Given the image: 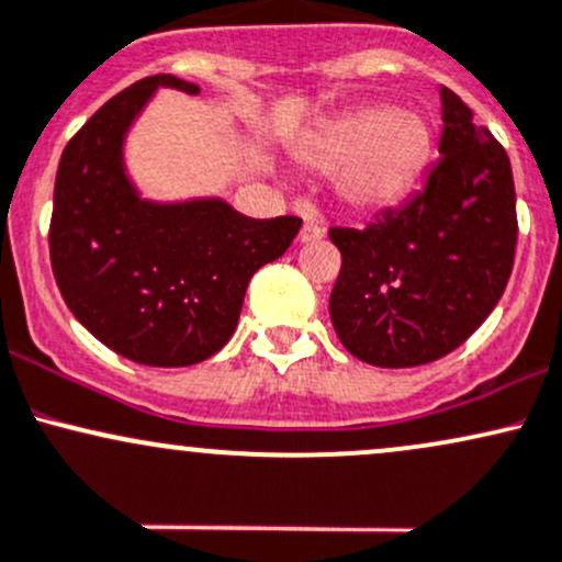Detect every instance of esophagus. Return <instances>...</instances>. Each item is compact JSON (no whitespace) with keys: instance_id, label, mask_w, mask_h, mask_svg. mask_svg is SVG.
<instances>
[{"instance_id":"34e87169","label":"esophagus","mask_w":562,"mask_h":562,"mask_svg":"<svg viewBox=\"0 0 562 562\" xmlns=\"http://www.w3.org/2000/svg\"><path fill=\"white\" fill-rule=\"evenodd\" d=\"M321 238H324V228H321L315 220H305V225H302L300 231V241L311 244V241H321Z\"/></svg>"}]
</instances>
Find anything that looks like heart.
<instances>
[{
	"instance_id": "1",
	"label": "heart",
	"mask_w": 562,
	"mask_h": 562,
	"mask_svg": "<svg viewBox=\"0 0 562 562\" xmlns=\"http://www.w3.org/2000/svg\"><path fill=\"white\" fill-rule=\"evenodd\" d=\"M430 156V130L417 113L384 105L337 119L307 148V159L329 172H342L350 204L387 206L419 178Z\"/></svg>"
}]
</instances>
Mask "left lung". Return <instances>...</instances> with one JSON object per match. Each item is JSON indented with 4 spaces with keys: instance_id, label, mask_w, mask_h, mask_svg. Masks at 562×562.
I'll return each instance as SVG.
<instances>
[{
    "instance_id": "1",
    "label": "left lung",
    "mask_w": 562,
    "mask_h": 562,
    "mask_svg": "<svg viewBox=\"0 0 562 562\" xmlns=\"http://www.w3.org/2000/svg\"><path fill=\"white\" fill-rule=\"evenodd\" d=\"M440 159L425 188L366 228H331L342 255L329 313L339 342L382 369L449 356L488 318L515 262L518 214L507 150L440 87Z\"/></svg>"
}]
</instances>
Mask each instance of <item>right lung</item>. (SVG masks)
<instances>
[{"label": "right lung", "instance_id": "right-lung-1", "mask_svg": "<svg viewBox=\"0 0 562 562\" xmlns=\"http://www.w3.org/2000/svg\"><path fill=\"white\" fill-rule=\"evenodd\" d=\"M169 74L113 94L63 148L49 262L68 311L105 348L143 366H191L233 337L249 279L279 260L302 220L244 217L223 199L154 204L124 172V135Z\"/></svg>", "mask_w": 562, "mask_h": 562}]
</instances>
